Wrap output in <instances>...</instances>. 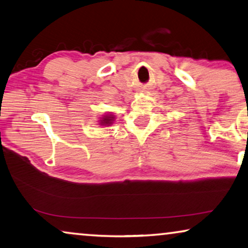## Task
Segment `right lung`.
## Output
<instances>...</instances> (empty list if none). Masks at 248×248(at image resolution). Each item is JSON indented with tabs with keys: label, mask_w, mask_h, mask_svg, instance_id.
<instances>
[{
	"label": "right lung",
	"mask_w": 248,
	"mask_h": 248,
	"mask_svg": "<svg viewBox=\"0 0 248 248\" xmlns=\"http://www.w3.org/2000/svg\"><path fill=\"white\" fill-rule=\"evenodd\" d=\"M113 119H114V117L113 116H104L102 119L100 120V124H102V125H110L111 124H112V121H113Z\"/></svg>",
	"instance_id": "add662e5"
}]
</instances>
